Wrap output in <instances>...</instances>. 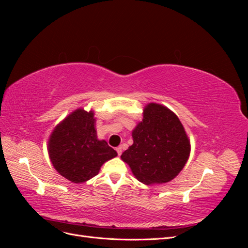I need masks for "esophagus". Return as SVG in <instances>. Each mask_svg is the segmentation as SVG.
Returning a JSON list of instances; mask_svg holds the SVG:
<instances>
[{
    "mask_svg": "<svg viewBox=\"0 0 248 248\" xmlns=\"http://www.w3.org/2000/svg\"><path fill=\"white\" fill-rule=\"evenodd\" d=\"M116 150H117L118 155H121V154H122V147H121V146H119Z\"/></svg>",
    "mask_w": 248,
    "mask_h": 248,
    "instance_id": "1",
    "label": "esophagus"
}]
</instances>
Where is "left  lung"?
Here are the masks:
<instances>
[{
  "label": "left lung",
  "instance_id": "1",
  "mask_svg": "<svg viewBox=\"0 0 248 248\" xmlns=\"http://www.w3.org/2000/svg\"><path fill=\"white\" fill-rule=\"evenodd\" d=\"M132 138L133 144L121 158L144 184L170 181L188 159L190 144L183 125L174 112L160 104H148Z\"/></svg>",
  "mask_w": 248,
  "mask_h": 248
}]
</instances>
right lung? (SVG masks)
<instances>
[{"label":"right lung","mask_w":248,"mask_h":248,"mask_svg":"<svg viewBox=\"0 0 248 248\" xmlns=\"http://www.w3.org/2000/svg\"><path fill=\"white\" fill-rule=\"evenodd\" d=\"M48 153L60 175L73 183L95 177L104 162L117 156L106 140L97 139L94 114L84 109L73 111L56 127Z\"/></svg>","instance_id":"add662e5"}]
</instances>
